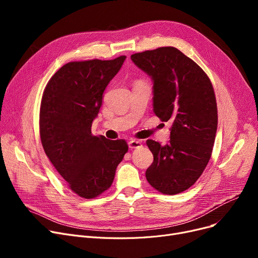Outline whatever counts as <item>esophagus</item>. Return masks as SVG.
I'll return each mask as SVG.
<instances>
[{"instance_id":"obj_1","label":"esophagus","mask_w":258,"mask_h":258,"mask_svg":"<svg viewBox=\"0 0 258 258\" xmlns=\"http://www.w3.org/2000/svg\"><path fill=\"white\" fill-rule=\"evenodd\" d=\"M128 146H130V148H132V150H134V148H141L142 143L140 141H137V140H131L128 142Z\"/></svg>"}]
</instances>
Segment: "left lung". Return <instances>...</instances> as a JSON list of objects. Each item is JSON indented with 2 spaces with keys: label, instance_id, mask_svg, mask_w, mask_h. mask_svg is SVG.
I'll return each mask as SVG.
<instances>
[{
  "label": "left lung",
  "instance_id": "8db88e82",
  "mask_svg": "<svg viewBox=\"0 0 258 258\" xmlns=\"http://www.w3.org/2000/svg\"><path fill=\"white\" fill-rule=\"evenodd\" d=\"M132 60L154 81V113L170 121V140L164 146L147 140L154 162L145 177L156 190L178 195L191 187L211 158L218 106L208 75L174 47L135 53Z\"/></svg>",
  "mask_w": 258,
  "mask_h": 258
}]
</instances>
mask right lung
I'll list each match as a JSON object with an SVG mask.
<instances>
[{
  "instance_id": "obj_1",
  "label": "right lung",
  "mask_w": 258,
  "mask_h": 258,
  "mask_svg": "<svg viewBox=\"0 0 258 258\" xmlns=\"http://www.w3.org/2000/svg\"><path fill=\"white\" fill-rule=\"evenodd\" d=\"M125 58L68 62L43 93L39 135L44 151L68 187L84 199L97 198L111 187L128 151L125 140H108L91 131L102 94Z\"/></svg>"
}]
</instances>
